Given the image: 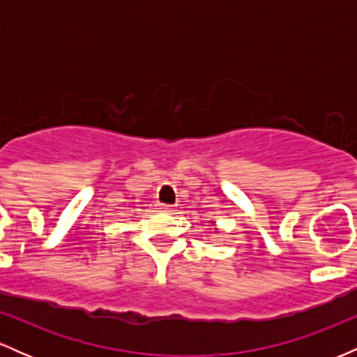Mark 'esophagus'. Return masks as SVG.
Segmentation results:
<instances>
[{"instance_id":"1","label":"esophagus","mask_w":357,"mask_h":357,"mask_svg":"<svg viewBox=\"0 0 357 357\" xmlns=\"http://www.w3.org/2000/svg\"><path fill=\"white\" fill-rule=\"evenodd\" d=\"M161 210L166 211V213H173L174 206H173V204H161Z\"/></svg>"}]
</instances>
